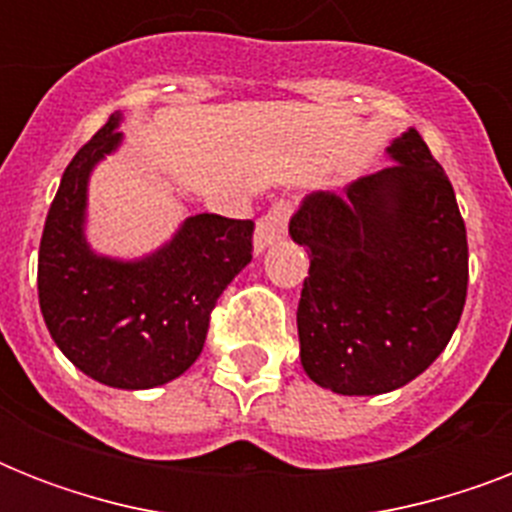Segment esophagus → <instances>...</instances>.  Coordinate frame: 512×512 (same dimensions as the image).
Segmentation results:
<instances>
[{"mask_svg": "<svg viewBox=\"0 0 512 512\" xmlns=\"http://www.w3.org/2000/svg\"><path fill=\"white\" fill-rule=\"evenodd\" d=\"M289 215H292V204L287 199H279L260 220L255 228V252L260 255L265 247H271L273 241H279L287 233Z\"/></svg>", "mask_w": 512, "mask_h": 512, "instance_id": "1", "label": "esophagus"}]
</instances>
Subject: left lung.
<instances>
[{"mask_svg": "<svg viewBox=\"0 0 512 512\" xmlns=\"http://www.w3.org/2000/svg\"><path fill=\"white\" fill-rule=\"evenodd\" d=\"M385 154L396 164L342 193H308L289 220L311 257L300 361L340 396H380L425 372L468 295V236L449 177L412 127Z\"/></svg>", "mask_w": 512, "mask_h": 512, "instance_id": "1", "label": "left lung"}]
</instances>
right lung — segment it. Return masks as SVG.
Wrapping results in <instances>:
<instances>
[{
    "label": "right lung",
    "instance_id": "obj_1",
    "mask_svg": "<svg viewBox=\"0 0 512 512\" xmlns=\"http://www.w3.org/2000/svg\"><path fill=\"white\" fill-rule=\"evenodd\" d=\"M116 111L63 172L39 244V308L63 356L122 390L175 380L199 358L217 297L252 260V220L193 215L138 260L98 255L84 236L95 164L122 146Z\"/></svg>",
    "mask_w": 512,
    "mask_h": 512
}]
</instances>
